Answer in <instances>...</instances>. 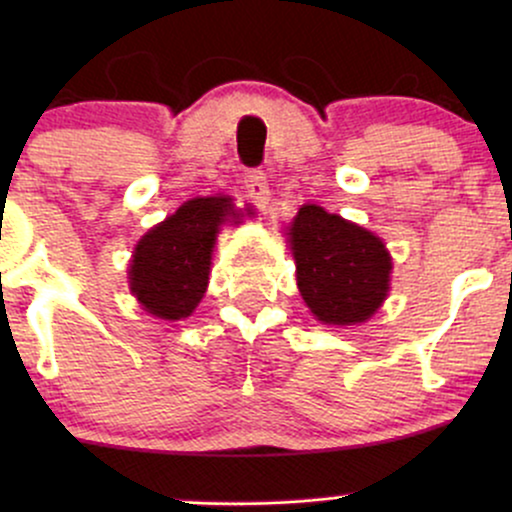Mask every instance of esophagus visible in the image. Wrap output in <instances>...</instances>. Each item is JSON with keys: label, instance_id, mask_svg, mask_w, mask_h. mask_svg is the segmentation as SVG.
Returning <instances> with one entry per match:
<instances>
[{"label": "esophagus", "instance_id": "esophagus-1", "mask_svg": "<svg viewBox=\"0 0 512 512\" xmlns=\"http://www.w3.org/2000/svg\"><path fill=\"white\" fill-rule=\"evenodd\" d=\"M245 192H248L250 199H255L257 207H267L269 204V180H267V173L264 170H250L248 175H245Z\"/></svg>", "mask_w": 512, "mask_h": 512}]
</instances>
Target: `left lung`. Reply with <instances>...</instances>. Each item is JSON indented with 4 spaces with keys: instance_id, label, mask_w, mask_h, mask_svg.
Instances as JSON below:
<instances>
[{
    "instance_id": "left-lung-1",
    "label": "left lung",
    "mask_w": 512,
    "mask_h": 512,
    "mask_svg": "<svg viewBox=\"0 0 512 512\" xmlns=\"http://www.w3.org/2000/svg\"><path fill=\"white\" fill-rule=\"evenodd\" d=\"M289 243L298 291L320 322L358 325L385 301L390 252L366 228L305 204L289 226Z\"/></svg>"
}]
</instances>
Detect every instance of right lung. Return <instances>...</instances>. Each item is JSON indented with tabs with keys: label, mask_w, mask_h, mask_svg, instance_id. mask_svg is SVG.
<instances>
[{
	"label": "right lung",
	"mask_w": 512,
	"mask_h": 512,
	"mask_svg": "<svg viewBox=\"0 0 512 512\" xmlns=\"http://www.w3.org/2000/svg\"><path fill=\"white\" fill-rule=\"evenodd\" d=\"M228 211V197L190 199L139 240L129 264V286L146 313L180 320L197 308L209 284L216 233Z\"/></svg>",
	"instance_id": "obj_1"
}]
</instances>
